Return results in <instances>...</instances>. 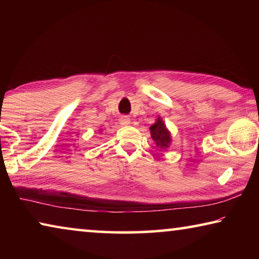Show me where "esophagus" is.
Instances as JSON below:
<instances>
[{
  "label": "esophagus",
  "instance_id": "obj_1",
  "mask_svg": "<svg viewBox=\"0 0 259 259\" xmlns=\"http://www.w3.org/2000/svg\"><path fill=\"white\" fill-rule=\"evenodd\" d=\"M120 123H121L122 125H128V124H130V117L126 116V115H122V116L120 117Z\"/></svg>",
  "mask_w": 259,
  "mask_h": 259
}]
</instances>
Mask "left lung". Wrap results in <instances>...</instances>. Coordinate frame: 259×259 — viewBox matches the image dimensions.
Listing matches in <instances>:
<instances>
[{
	"label": "left lung",
	"instance_id": "1",
	"mask_svg": "<svg viewBox=\"0 0 259 259\" xmlns=\"http://www.w3.org/2000/svg\"><path fill=\"white\" fill-rule=\"evenodd\" d=\"M152 139L155 142V145L161 148V150H165L168 148L170 143H171V136H170L169 130L166 129L165 124L163 123L161 117H157L155 123L150 126Z\"/></svg>",
	"mask_w": 259,
	"mask_h": 259
}]
</instances>
